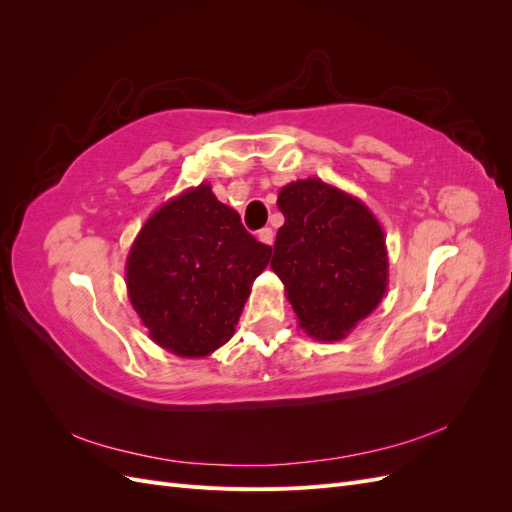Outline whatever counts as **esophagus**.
Instances as JSON below:
<instances>
[{
    "mask_svg": "<svg viewBox=\"0 0 512 512\" xmlns=\"http://www.w3.org/2000/svg\"><path fill=\"white\" fill-rule=\"evenodd\" d=\"M258 241L265 243V245H273V230L271 228L258 230Z\"/></svg>",
    "mask_w": 512,
    "mask_h": 512,
    "instance_id": "obj_1",
    "label": "esophagus"
}]
</instances>
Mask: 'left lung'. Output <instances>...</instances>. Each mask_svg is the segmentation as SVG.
Wrapping results in <instances>:
<instances>
[{"label": "left lung", "mask_w": 512, "mask_h": 512, "mask_svg": "<svg viewBox=\"0 0 512 512\" xmlns=\"http://www.w3.org/2000/svg\"><path fill=\"white\" fill-rule=\"evenodd\" d=\"M277 207L286 222L277 230L271 269L299 327L320 342L344 339L386 292L382 226L359 198L320 179L288 183Z\"/></svg>", "instance_id": "left-lung-1"}]
</instances>
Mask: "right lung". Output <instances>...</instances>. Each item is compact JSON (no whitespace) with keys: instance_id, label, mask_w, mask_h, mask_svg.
Instances as JSON below:
<instances>
[{"instance_id":"1","label":"right lung","mask_w":512,"mask_h":512,"mask_svg":"<svg viewBox=\"0 0 512 512\" xmlns=\"http://www.w3.org/2000/svg\"><path fill=\"white\" fill-rule=\"evenodd\" d=\"M269 258L271 247L200 183L168 200L138 232L126 262L128 297L153 342L198 359L235 333Z\"/></svg>"}]
</instances>
